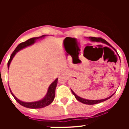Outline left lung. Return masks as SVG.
<instances>
[{
  "label": "left lung",
  "instance_id": "1",
  "mask_svg": "<svg viewBox=\"0 0 129 129\" xmlns=\"http://www.w3.org/2000/svg\"><path fill=\"white\" fill-rule=\"evenodd\" d=\"M89 38L90 39L91 41H96V42H102V43H105V44H107V45H109V46H110V44H109V43L107 41H106L105 40L101 38V37H89ZM72 92V94L74 95L75 98H76V99H77V100H78L79 101H80V102H81V103H84V104H86V105H94V104H97V103H101V102H103V101H106V100H109V98H110L112 97V95L111 96L109 97V98H107L106 99H103V100H85V99H83V98H80V97H79L78 95H76V94H75L74 92V91L72 90H71Z\"/></svg>",
  "mask_w": 129,
  "mask_h": 129
}]
</instances>
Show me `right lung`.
<instances>
[{
    "mask_svg": "<svg viewBox=\"0 0 129 129\" xmlns=\"http://www.w3.org/2000/svg\"><path fill=\"white\" fill-rule=\"evenodd\" d=\"M46 35H43L41 37H34V38H31L27 40L26 41L23 42V43H21L17 46V48H15L14 51L13 52V53H11V56H10V59H9L8 62V68H9L10 64V62H11V60L13 59V57L15 56V55L18 51H19L21 49L24 48L26 47V46H29L31 44H34L35 42V41L39 39H41L43 37H45ZM57 81L58 79H56L53 83L50 85L48 88V90L47 94L46 95V96L44 97V98H43V100H40L38 101H35V102H30V103H26V102H23V101H20L19 100H18L11 92V90H10V92H11V94L13 96V98H15V100L17 101L18 103L20 105H21L23 107H26V108H29V109H41V108H43L44 107H46V106L49 105L50 104L52 103V101H53L55 98V88H56L57 84Z\"/></svg>",
    "mask_w": 129,
    "mask_h": 129,
    "instance_id": "add662e5",
    "label": "right lung"
}]
</instances>
